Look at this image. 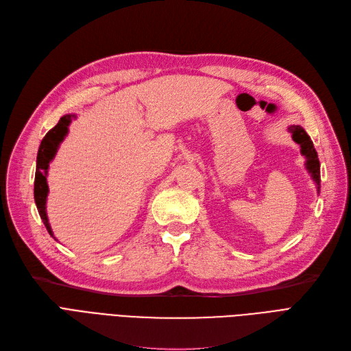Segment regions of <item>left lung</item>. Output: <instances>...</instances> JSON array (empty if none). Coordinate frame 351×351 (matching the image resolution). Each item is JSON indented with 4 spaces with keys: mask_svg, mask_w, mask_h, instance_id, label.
<instances>
[{
    "mask_svg": "<svg viewBox=\"0 0 351 351\" xmlns=\"http://www.w3.org/2000/svg\"><path fill=\"white\" fill-rule=\"evenodd\" d=\"M290 132L293 134V140H295L298 144L302 147V154L308 157V171L312 173V178L315 179L316 185H319L321 182V172H319V160H318V154H316V150L313 147V143L311 141V137L306 134L302 127H290Z\"/></svg>",
    "mask_w": 351,
    "mask_h": 351,
    "instance_id": "obj_1",
    "label": "left lung"
}]
</instances>
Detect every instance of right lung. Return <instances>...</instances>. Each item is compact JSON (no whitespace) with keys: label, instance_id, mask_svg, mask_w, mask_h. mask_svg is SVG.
Returning a JSON list of instances; mask_svg holds the SVG:
<instances>
[{"label":"right lung","instance_id":"right-lung-1","mask_svg":"<svg viewBox=\"0 0 351 351\" xmlns=\"http://www.w3.org/2000/svg\"><path fill=\"white\" fill-rule=\"evenodd\" d=\"M74 115H65L60 119L56 125L48 131L45 135L39 152H38V160H36V175H35V202L39 211V216L45 224V228L49 232L51 236L52 230L48 223L47 210H45V204H47V195H48V184H47V169L49 166V162L56 153L60 143L64 140L66 131H69V125Z\"/></svg>","mask_w":351,"mask_h":351}]
</instances>
